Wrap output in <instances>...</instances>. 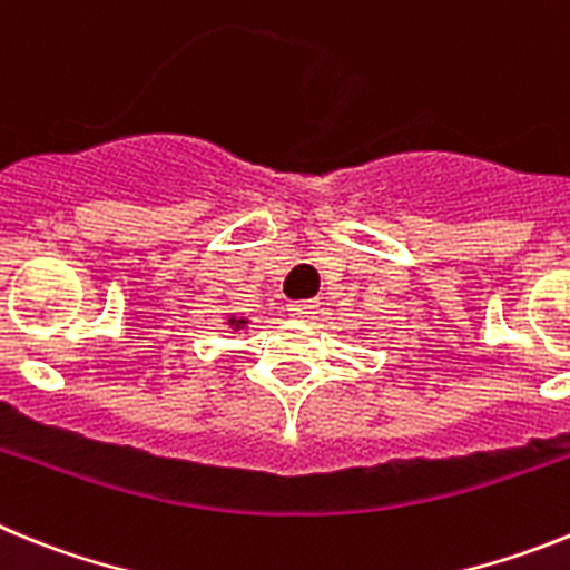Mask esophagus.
I'll use <instances>...</instances> for the list:
<instances>
[{
    "label": "esophagus",
    "mask_w": 570,
    "mask_h": 570,
    "mask_svg": "<svg viewBox=\"0 0 570 570\" xmlns=\"http://www.w3.org/2000/svg\"><path fill=\"white\" fill-rule=\"evenodd\" d=\"M291 316L296 320H314L316 311H320V302L316 299H299V302H291Z\"/></svg>",
    "instance_id": "obj_1"
}]
</instances>
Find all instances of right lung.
Instances as JSON below:
<instances>
[{
	"instance_id": "1",
	"label": "right lung",
	"mask_w": 570,
	"mask_h": 570,
	"mask_svg": "<svg viewBox=\"0 0 570 570\" xmlns=\"http://www.w3.org/2000/svg\"><path fill=\"white\" fill-rule=\"evenodd\" d=\"M234 325H242V320H239V322H234Z\"/></svg>"
}]
</instances>
